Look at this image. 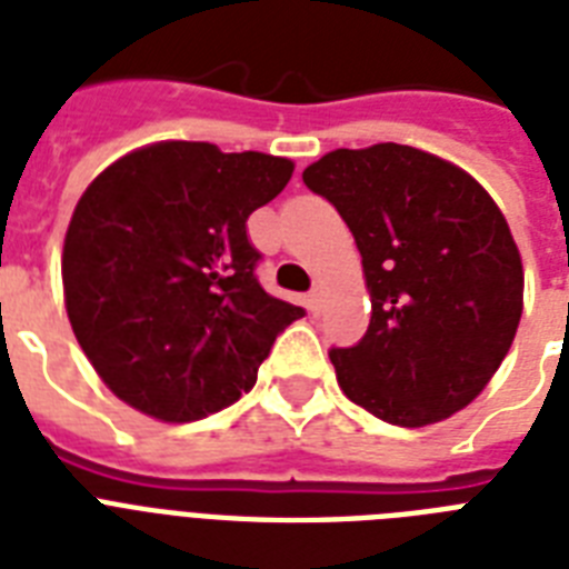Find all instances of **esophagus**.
Listing matches in <instances>:
<instances>
[{
    "mask_svg": "<svg viewBox=\"0 0 569 569\" xmlns=\"http://www.w3.org/2000/svg\"><path fill=\"white\" fill-rule=\"evenodd\" d=\"M307 303H310V310L319 316L321 303H325V289H321V286H312V292L307 295Z\"/></svg>",
    "mask_w": 569,
    "mask_h": 569,
    "instance_id": "obj_1",
    "label": "esophagus"
}]
</instances>
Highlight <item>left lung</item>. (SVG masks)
<instances>
[{"label": "left lung", "mask_w": 569, "mask_h": 569, "mask_svg": "<svg viewBox=\"0 0 569 569\" xmlns=\"http://www.w3.org/2000/svg\"><path fill=\"white\" fill-rule=\"evenodd\" d=\"M363 257L372 321L330 348L355 405L422 428L487 387L522 316V262L505 214L467 171L407 144L333 150L303 171Z\"/></svg>", "instance_id": "8db88e82"}]
</instances>
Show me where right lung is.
<instances>
[{"label":"right lung","instance_id":"right-lung-1","mask_svg":"<svg viewBox=\"0 0 569 569\" xmlns=\"http://www.w3.org/2000/svg\"><path fill=\"white\" fill-rule=\"evenodd\" d=\"M266 153L159 141L84 189L61 253L67 319L102 383L162 422H194L257 380L303 310L268 295L248 218L292 180Z\"/></svg>","mask_w":569,"mask_h":569}]
</instances>
